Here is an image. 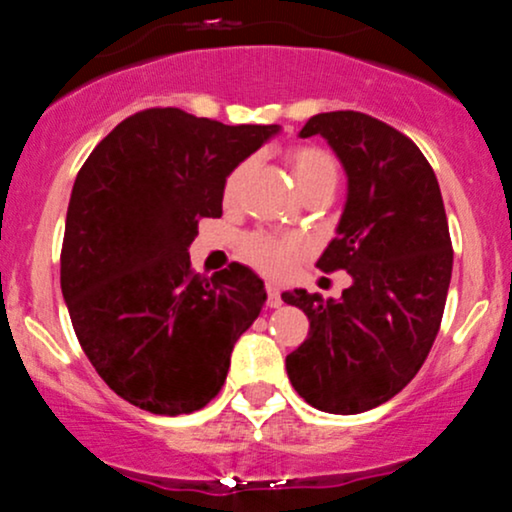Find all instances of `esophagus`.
I'll use <instances>...</instances> for the list:
<instances>
[{
	"instance_id": "esophagus-1",
	"label": "esophagus",
	"mask_w": 512,
	"mask_h": 512,
	"mask_svg": "<svg viewBox=\"0 0 512 512\" xmlns=\"http://www.w3.org/2000/svg\"><path fill=\"white\" fill-rule=\"evenodd\" d=\"M267 306L269 308L282 306V291H279L274 284H267Z\"/></svg>"
}]
</instances>
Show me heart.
Wrapping results in <instances>:
<instances>
[{
	"label": "heart",
	"mask_w": 512,
	"mask_h": 512,
	"mask_svg": "<svg viewBox=\"0 0 512 512\" xmlns=\"http://www.w3.org/2000/svg\"><path fill=\"white\" fill-rule=\"evenodd\" d=\"M286 165L294 174V182L301 194L306 189L318 187V184L338 179V165H335L333 155L325 153L323 148H316V145H296V148H291L286 153ZM247 172H250V162H240L238 167L230 170L226 182H223V201L226 204H233L240 196ZM296 255H299V243L291 238H277V235L269 233H250L243 240L245 260L252 267L260 269V272L269 274V277L284 274Z\"/></svg>",
	"instance_id": "obj_1"
}]
</instances>
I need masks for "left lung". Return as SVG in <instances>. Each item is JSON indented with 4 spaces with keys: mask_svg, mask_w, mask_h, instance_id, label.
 <instances>
[{
    "mask_svg": "<svg viewBox=\"0 0 512 512\" xmlns=\"http://www.w3.org/2000/svg\"><path fill=\"white\" fill-rule=\"evenodd\" d=\"M323 136L347 172L338 238L323 272L345 269L342 299L282 294L311 330L286 357L291 386L313 408L355 415L381 406L418 374L445 313L452 240L440 184L418 145L359 111L308 119L301 138Z\"/></svg>",
    "mask_w": 512,
    "mask_h": 512,
    "instance_id": "1",
    "label": "left lung"
}]
</instances>
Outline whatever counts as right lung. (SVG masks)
Segmentation results:
<instances>
[{"label":"right lung","instance_id":"add662e5","mask_svg":"<svg viewBox=\"0 0 512 512\" xmlns=\"http://www.w3.org/2000/svg\"><path fill=\"white\" fill-rule=\"evenodd\" d=\"M277 131L157 106L123 119L77 172L60 286L84 355L123 401L182 415L221 391L267 291L238 262L199 277L187 247L201 218H221L230 170Z\"/></svg>","mask_w":512,"mask_h":512}]
</instances>
